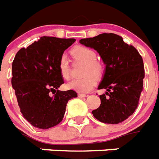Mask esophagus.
<instances>
[{"label":"esophagus","instance_id":"1","mask_svg":"<svg viewBox=\"0 0 159 159\" xmlns=\"http://www.w3.org/2000/svg\"><path fill=\"white\" fill-rule=\"evenodd\" d=\"M78 96H79V97H80V98H86V97H88L89 95L85 94V93H78Z\"/></svg>","mask_w":159,"mask_h":159}]
</instances>
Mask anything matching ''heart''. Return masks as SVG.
<instances>
[{
    "label": "heart",
    "mask_w": 159,
    "mask_h": 159,
    "mask_svg": "<svg viewBox=\"0 0 159 159\" xmlns=\"http://www.w3.org/2000/svg\"><path fill=\"white\" fill-rule=\"evenodd\" d=\"M71 55L74 58L85 63L84 67L83 79L74 80L66 84V88L69 89L75 90L77 92L87 93L89 92L96 85V79L101 78L103 74V66L98 61L97 54L94 51L87 47L78 46L71 50ZM58 70L62 78L68 80L70 76L68 59L65 55H62L58 61Z\"/></svg>",
    "instance_id": "heart-1"
}]
</instances>
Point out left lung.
I'll use <instances>...</instances> for the list:
<instances>
[{
  "instance_id": "obj_1",
  "label": "left lung",
  "mask_w": 159,
  "mask_h": 159,
  "mask_svg": "<svg viewBox=\"0 0 159 159\" xmlns=\"http://www.w3.org/2000/svg\"><path fill=\"white\" fill-rule=\"evenodd\" d=\"M80 43L97 51L106 65L98 89H105L107 92L99 96L101 104L92 111L93 115L107 124L122 122L139 104L144 78L142 57L136 48L111 33L80 39Z\"/></svg>"
}]
</instances>
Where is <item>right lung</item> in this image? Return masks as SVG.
<instances>
[{"instance_id":"obj_1","label":"right lung","mask_w":159,"mask_h":159,"mask_svg":"<svg viewBox=\"0 0 159 159\" xmlns=\"http://www.w3.org/2000/svg\"><path fill=\"white\" fill-rule=\"evenodd\" d=\"M75 42V39L41 37L15 55L11 84L23 116L34 127L45 130L58 125L68 101L77 97L74 90L58 89L64 84L58 61Z\"/></svg>"}]
</instances>
